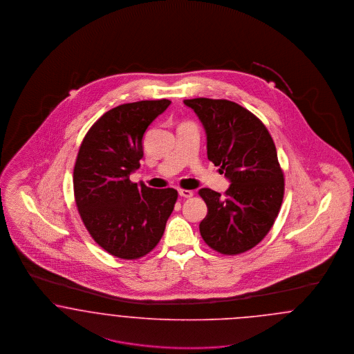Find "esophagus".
Wrapping results in <instances>:
<instances>
[{
	"instance_id": "34e87169",
	"label": "esophagus",
	"mask_w": 354,
	"mask_h": 354,
	"mask_svg": "<svg viewBox=\"0 0 354 354\" xmlns=\"http://www.w3.org/2000/svg\"><path fill=\"white\" fill-rule=\"evenodd\" d=\"M178 194L184 198H190L193 197V192L192 190H185V189H178Z\"/></svg>"
}]
</instances>
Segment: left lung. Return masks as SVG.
Returning <instances> with one entry per match:
<instances>
[{
    "mask_svg": "<svg viewBox=\"0 0 354 354\" xmlns=\"http://www.w3.org/2000/svg\"><path fill=\"white\" fill-rule=\"evenodd\" d=\"M207 138V158L231 185L225 196L201 189L207 216L200 223L206 242L221 254L236 255L257 246L271 230L283 196L284 176L270 132L246 108L225 99H186Z\"/></svg>",
    "mask_w": 354,
    "mask_h": 354,
    "instance_id": "1",
    "label": "left lung"
}]
</instances>
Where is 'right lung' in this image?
I'll return each mask as SVG.
<instances>
[{
  "label": "right lung",
  "mask_w": 354,
  "mask_h": 354,
  "mask_svg": "<svg viewBox=\"0 0 354 354\" xmlns=\"http://www.w3.org/2000/svg\"><path fill=\"white\" fill-rule=\"evenodd\" d=\"M170 100H141L109 109L83 138L74 168L77 212L93 241L120 259H138L160 242L178 197L176 189L135 184L142 136Z\"/></svg>",
  "instance_id": "add662e5"
}]
</instances>
